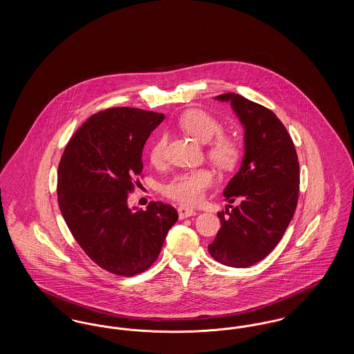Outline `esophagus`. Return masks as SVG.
Returning a JSON list of instances; mask_svg holds the SVG:
<instances>
[{
  "mask_svg": "<svg viewBox=\"0 0 354 354\" xmlns=\"http://www.w3.org/2000/svg\"><path fill=\"white\" fill-rule=\"evenodd\" d=\"M178 212H179V219H185V218L196 215V212L192 208H188V207H185V205L178 207Z\"/></svg>",
  "mask_w": 354,
  "mask_h": 354,
  "instance_id": "34e87169",
  "label": "esophagus"
}]
</instances>
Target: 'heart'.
Returning <instances> with one entry per match:
<instances>
[{
    "label": "heart",
    "instance_id": "b5f03b06",
    "mask_svg": "<svg viewBox=\"0 0 354 354\" xmlns=\"http://www.w3.org/2000/svg\"><path fill=\"white\" fill-rule=\"evenodd\" d=\"M179 126L187 134L194 136L201 142H208L207 156L221 169H232L241 156V143L239 138L232 134L223 133V126L219 119L212 114L201 110L191 109L180 115ZM167 147V136L160 135L155 139L150 149V160L159 165L165 160ZM215 175L207 167L185 169L174 175L163 185V194L183 204H196L204 198L205 191L214 185Z\"/></svg>",
    "mask_w": 354,
    "mask_h": 354
}]
</instances>
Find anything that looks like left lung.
Segmentation results:
<instances>
[{
    "label": "left lung",
    "instance_id": "left-lung-1",
    "mask_svg": "<svg viewBox=\"0 0 354 354\" xmlns=\"http://www.w3.org/2000/svg\"><path fill=\"white\" fill-rule=\"evenodd\" d=\"M230 101L245 127L241 169L224 189L225 201L239 205L218 212L221 228L208 252L224 266L245 268L263 260L279 244L295 215L300 165L286 126L270 109L235 93Z\"/></svg>",
    "mask_w": 354,
    "mask_h": 354
}]
</instances>
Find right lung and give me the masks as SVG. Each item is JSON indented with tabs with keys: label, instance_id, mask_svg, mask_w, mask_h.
Segmentation results:
<instances>
[{
	"label": "right lung",
	"instance_id": "1",
	"mask_svg": "<svg viewBox=\"0 0 354 354\" xmlns=\"http://www.w3.org/2000/svg\"><path fill=\"white\" fill-rule=\"evenodd\" d=\"M163 114L134 107L98 111L70 138L58 166L61 214L84 252L102 270L130 277L158 259L178 211L150 202L127 205L140 183L142 150Z\"/></svg>",
	"mask_w": 354,
	"mask_h": 354
}]
</instances>
